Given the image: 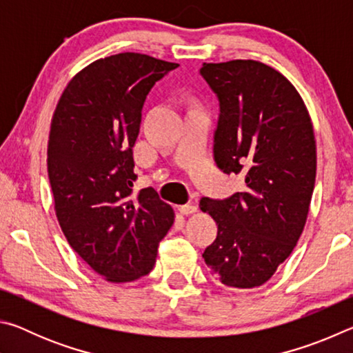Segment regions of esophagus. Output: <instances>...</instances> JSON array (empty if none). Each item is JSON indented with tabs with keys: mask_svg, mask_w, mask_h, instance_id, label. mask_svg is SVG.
Here are the masks:
<instances>
[{
	"mask_svg": "<svg viewBox=\"0 0 353 353\" xmlns=\"http://www.w3.org/2000/svg\"><path fill=\"white\" fill-rule=\"evenodd\" d=\"M179 212H181L182 214H191V213L198 212V207H196L194 204H191V202H188V204L179 205Z\"/></svg>",
	"mask_w": 353,
	"mask_h": 353,
	"instance_id": "34e87169",
	"label": "esophagus"
}]
</instances>
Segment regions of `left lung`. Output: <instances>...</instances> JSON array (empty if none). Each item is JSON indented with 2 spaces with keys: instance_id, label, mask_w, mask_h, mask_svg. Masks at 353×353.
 <instances>
[{
  "instance_id": "obj_1",
  "label": "left lung",
  "mask_w": 353,
  "mask_h": 353,
  "mask_svg": "<svg viewBox=\"0 0 353 353\" xmlns=\"http://www.w3.org/2000/svg\"><path fill=\"white\" fill-rule=\"evenodd\" d=\"M199 73L219 101L214 162L246 182L230 198L201 199L218 225L202 256L221 283L254 288L288 259L305 225L316 179L313 124L294 85L265 63H204Z\"/></svg>"
}]
</instances>
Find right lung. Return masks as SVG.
I'll use <instances>...</instances> for the list:
<instances>
[{"label":"right lung","mask_w":353,"mask_h":353,"mask_svg":"<svg viewBox=\"0 0 353 353\" xmlns=\"http://www.w3.org/2000/svg\"><path fill=\"white\" fill-rule=\"evenodd\" d=\"M177 63L139 52L93 62L65 88L52 115L48 177L63 235L109 282L152 271L172 208L148 187L134 193L141 109L154 83Z\"/></svg>","instance_id":"1"}]
</instances>
